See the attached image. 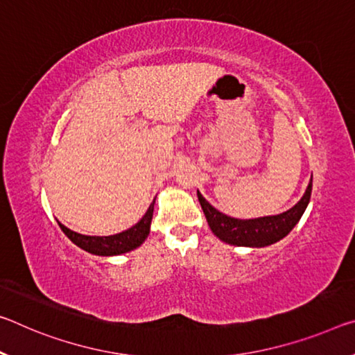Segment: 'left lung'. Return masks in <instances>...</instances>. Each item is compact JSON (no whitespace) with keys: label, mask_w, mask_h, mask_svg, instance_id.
<instances>
[{"label":"left lung","mask_w":355,"mask_h":355,"mask_svg":"<svg viewBox=\"0 0 355 355\" xmlns=\"http://www.w3.org/2000/svg\"><path fill=\"white\" fill-rule=\"evenodd\" d=\"M313 177L308 188L303 194V198L297 204L289 208L288 211L279 213L275 216H263L256 219H237L230 218L224 213L218 211L215 207H211L198 191V198L200 202L202 210L207 218L208 226L211 232L216 235L224 243L235 246H250V248H263V246L273 245L284 239L297 223L300 221L303 211L306 210V205L311 198Z\"/></svg>","instance_id":"obj_1"}]
</instances>
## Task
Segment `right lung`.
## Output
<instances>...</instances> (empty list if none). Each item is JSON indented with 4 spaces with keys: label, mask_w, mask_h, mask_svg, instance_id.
Masks as SVG:
<instances>
[{
    "label": "right lung",
    "mask_w": 355,
    "mask_h": 355,
    "mask_svg": "<svg viewBox=\"0 0 355 355\" xmlns=\"http://www.w3.org/2000/svg\"><path fill=\"white\" fill-rule=\"evenodd\" d=\"M155 210V200L151 202L148 210L142 219L137 224H134L132 227L128 230H123L120 234L109 235V237H92V235H82L77 234L74 230L67 229L63 224H60V227L66 234V237L69 239L72 243L77 245L78 248L85 250L92 254L96 256H116L123 254V252L136 250L145 241L150 234V224L151 218H153Z\"/></svg>",
    "instance_id": "right-lung-1"
}]
</instances>
